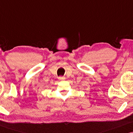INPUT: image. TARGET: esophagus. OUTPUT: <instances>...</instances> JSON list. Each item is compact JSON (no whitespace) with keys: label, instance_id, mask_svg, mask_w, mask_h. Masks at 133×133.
<instances>
[{"label":"esophagus","instance_id":"1","mask_svg":"<svg viewBox=\"0 0 133 133\" xmlns=\"http://www.w3.org/2000/svg\"><path fill=\"white\" fill-rule=\"evenodd\" d=\"M59 80H65V77H62V76H61V77H59Z\"/></svg>","mask_w":133,"mask_h":133}]
</instances>
